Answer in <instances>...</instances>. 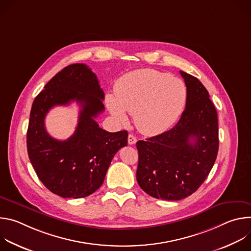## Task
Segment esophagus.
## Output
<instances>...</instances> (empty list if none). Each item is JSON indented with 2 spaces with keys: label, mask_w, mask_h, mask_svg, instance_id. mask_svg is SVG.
<instances>
[{
  "label": "esophagus",
  "mask_w": 251,
  "mask_h": 251,
  "mask_svg": "<svg viewBox=\"0 0 251 251\" xmlns=\"http://www.w3.org/2000/svg\"><path fill=\"white\" fill-rule=\"evenodd\" d=\"M136 142H137L136 137L132 134H129L128 135V144L129 145H134V144H136Z\"/></svg>",
  "instance_id": "1"
}]
</instances>
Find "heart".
Returning <instances> with one entry per match:
<instances>
[{
    "mask_svg": "<svg viewBox=\"0 0 251 251\" xmlns=\"http://www.w3.org/2000/svg\"><path fill=\"white\" fill-rule=\"evenodd\" d=\"M187 100L185 83L154 69H137L122 76L115 96H106L110 113L120 122L134 115L138 130L156 135L171 128L182 114Z\"/></svg>",
    "mask_w": 251,
    "mask_h": 251,
    "instance_id": "1",
    "label": "heart"
}]
</instances>
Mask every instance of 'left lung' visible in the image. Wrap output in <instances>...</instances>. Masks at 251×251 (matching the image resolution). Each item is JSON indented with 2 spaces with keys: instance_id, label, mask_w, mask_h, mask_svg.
Wrapping results in <instances>:
<instances>
[{
  "instance_id": "1",
  "label": "left lung",
  "mask_w": 251,
  "mask_h": 251,
  "mask_svg": "<svg viewBox=\"0 0 251 251\" xmlns=\"http://www.w3.org/2000/svg\"><path fill=\"white\" fill-rule=\"evenodd\" d=\"M187 86L181 119L169 131L137 142L141 189L156 199L183 200L208 176L219 151L218 114L202 83L180 71Z\"/></svg>"
}]
</instances>
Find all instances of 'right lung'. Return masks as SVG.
<instances>
[{
    "label": "right lung",
    "mask_w": 251,
    "mask_h": 251,
    "mask_svg": "<svg viewBox=\"0 0 251 251\" xmlns=\"http://www.w3.org/2000/svg\"><path fill=\"white\" fill-rule=\"evenodd\" d=\"M104 92L97 76L83 63L56 74L33 100L26 133L29 161L41 182L61 198H85L98 190L114 155L127 146L128 132H107L95 118L104 111ZM71 100L81 106L76 132L67 140L52 138L44 118L53 105Z\"/></svg>",
    "instance_id": "right-lung-1"
}]
</instances>
